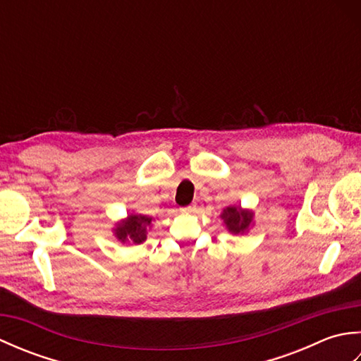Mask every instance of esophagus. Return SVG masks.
<instances>
[{"mask_svg": "<svg viewBox=\"0 0 361 361\" xmlns=\"http://www.w3.org/2000/svg\"><path fill=\"white\" fill-rule=\"evenodd\" d=\"M181 211H183V212H186V214H192V212H195V211H197V204H195V203L189 204V206H186V208H183Z\"/></svg>", "mask_w": 361, "mask_h": 361, "instance_id": "1", "label": "esophagus"}]
</instances>
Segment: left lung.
<instances>
[{
    "instance_id": "8db88e82",
    "label": "left lung",
    "mask_w": 361,
    "mask_h": 361,
    "mask_svg": "<svg viewBox=\"0 0 361 361\" xmlns=\"http://www.w3.org/2000/svg\"><path fill=\"white\" fill-rule=\"evenodd\" d=\"M225 225L229 233L233 234H243L247 233L252 224V212L248 209H242L240 206H228L221 212Z\"/></svg>"
}]
</instances>
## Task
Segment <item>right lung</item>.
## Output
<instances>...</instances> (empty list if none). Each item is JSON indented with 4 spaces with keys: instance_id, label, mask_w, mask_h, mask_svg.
<instances>
[{
    "instance_id": "1",
    "label": "right lung",
    "mask_w": 361,
    "mask_h": 361,
    "mask_svg": "<svg viewBox=\"0 0 361 361\" xmlns=\"http://www.w3.org/2000/svg\"><path fill=\"white\" fill-rule=\"evenodd\" d=\"M152 224V217L141 216V214H130L114 228V235L122 243L130 242L133 245H140L147 239V226Z\"/></svg>"
}]
</instances>
